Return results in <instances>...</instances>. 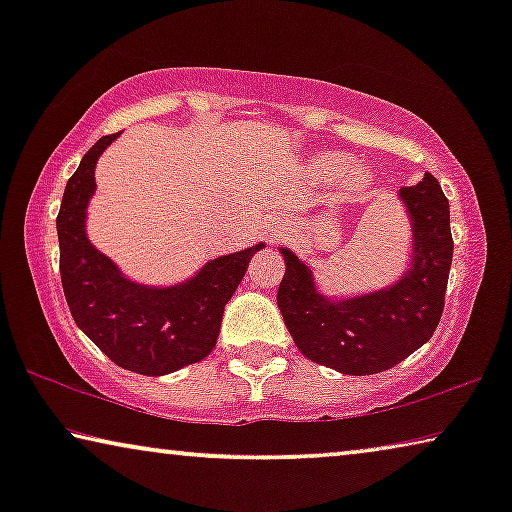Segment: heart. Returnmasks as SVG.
<instances>
[{
  "label": "heart",
  "mask_w": 512,
  "mask_h": 512,
  "mask_svg": "<svg viewBox=\"0 0 512 512\" xmlns=\"http://www.w3.org/2000/svg\"><path fill=\"white\" fill-rule=\"evenodd\" d=\"M324 170L328 174H342V172H345L347 186H361L363 181H366V174H363L361 170H352V167H349V170H347V160L340 158V156L326 158L324 160Z\"/></svg>",
  "instance_id": "obj_1"
}]
</instances>
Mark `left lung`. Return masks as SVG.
<instances>
[{"label": "left lung", "instance_id": "1", "mask_svg": "<svg viewBox=\"0 0 512 512\" xmlns=\"http://www.w3.org/2000/svg\"><path fill=\"white\" fill-rule=\"evenodd\" d=\"M410 219V263L396 282L361 296L331 298L310 265L279 247L286 272L277 305L303 356L342 375H373L431 340L445 305L452 265L450 202L433 174L398 191Z\"/></svg>", "mask_w": 512, "mask_h": 512}]
</instances>
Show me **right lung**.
Here are the masks:
<instances>
[{"label": "right lung", "mask_w": 512, "mask_h": 512, "mask_svg": "<svg viewBox=\"0 0 512 512\" xmlns=\"http://www.w3.org/2000/svg\"><path fill=\"white\" fill-rule=\"evenodd\" d=\"M121 135L100 137L81 158L62 195L58 226L60 277L76 326L116 366L139 375H167L205 359L216 345L223 307L265 244L207 261L186 282L149 286L132 282L88 240V205L95 165Z\"/></svg>", "instance_id": "add662e5"}]
</instances>
